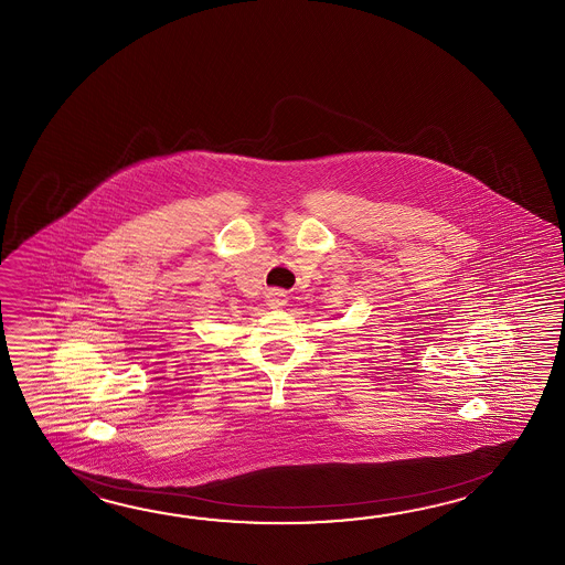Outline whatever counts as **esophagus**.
I'll use <instances>...</instances> for the list:
<instances>
[{
    "label": "esophagus",
    "mask_w": 565,
    "mask_h": 565,
    "mask_svg": "<svg viewBox=\"0 0 565 565\" xmlns=\"http://www.w3.org/2000/svg\"><path fill=\"white\" fill-rule=\"evenodd\" d=\"M266 302H268L270 309H280V307L287 305V295H285L282 290H270V292L266 295Z\"/></svg>",
    "instance_id": "esophagus-1"
}]
</instances>
